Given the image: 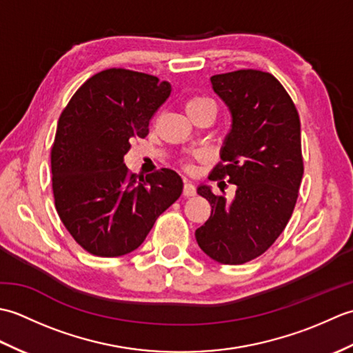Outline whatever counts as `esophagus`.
<instances>
[{
    "instance_id": "esophagus-1",
    "label": "esophagus",
    "mask_w": 353,
    "mask_h": 353,
    "mask_svg": "<svg viewBox=\"0 0 353 353\" xmlns=\"http://www.w3.org/2000/svg\"><path fill=\"white\" fill-rule=\"evenodd\" d=\"M183 196L185 197H192L196 196V186H194L191 182L186 181L183 185Z\"/></svg>"
}]
</instances>
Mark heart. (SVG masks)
Here are the masks:
<instances>
[{"label":"heart","instance_id":"heart-1","mask_svg":"<svg viewBox=\"0 0 353 353\" xmlns=\"http://www.w3.org/2000/svg\"><path fill=\"white\" fill-rule=\"evenodd\" d=\"M215 110L216 112V104L212 99H209V97L206 95H192L190 97V100L186 101V112H188V115L191 114H196V112H201V110ZM203 157V153L200 152H194L191 156H190V161H196V159H201ZM185 167L191 170L192 165L191 162H186Z\"/></svg>","mask_w":353,"mask_h":353}]
</instances>
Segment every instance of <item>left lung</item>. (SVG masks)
<instances>
[{
	"label": "left lung",
	"mask_w": 353,
	"mask_h": 353,
	"mask_svg": "<svg viewBox=\"0 0 353 353\" xmlns=\"http://www.w3.org/2000/svg\"><path fill=\"white\" fill-rule=\"evenodd\" d=\"M211 83L230 109L232 129L209 179L220 185L228 179L236 191L228 201L199 186L211 216L196 239L209 258L238 265L265 253L294 211L303 176L301 119L270 72L238 70L212 76Z\"/></svg>",
	"instance_id": "left-lung-1"
}]
</instances>
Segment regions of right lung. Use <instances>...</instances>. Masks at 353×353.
Wrapping results in <instances>:
<instances>
[{
	"label": "right lung",
	"instance_id": "obj_1",
	"mask_svg": "<svg viewBox=\"0 0 353 353\" xmlns=\"http://www.w3.org/2000/svg\"><path fill=\"white\" fill-rule=\"evenodd\" d=\"M170 94L171 85L156 76L110 68L88 79L62 110L51 145L52 196L66 230L95 256L138 249L181 197L176 171L161 168L144 179L124 163Z\"/></svg>",
	"mask_w": 353,
	"mask_h": 353
}]
</instances>
